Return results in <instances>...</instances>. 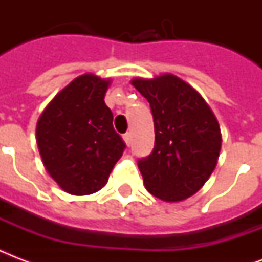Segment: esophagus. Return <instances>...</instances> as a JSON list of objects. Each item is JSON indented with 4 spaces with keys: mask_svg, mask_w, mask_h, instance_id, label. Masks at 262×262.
Returning a JSON list of instances; mask_svg holds the SVG:
<instances>
[{
    "mask_svg": "<svg viewBox=\"0 0 262 262\" xmlns=\"http://www.w3.org/2000/svg\"><path fill=\"white\" fill-rule=\"evenodd\" d=\"M123 140H125V143H126L127 147H130V144H132V133H125V135H123Z\"/></svg>",
    "mask_w": 262,
    "mask_h": 262,
    "instance_id": "1",
    "label": "esophagus"
}]
</instances>
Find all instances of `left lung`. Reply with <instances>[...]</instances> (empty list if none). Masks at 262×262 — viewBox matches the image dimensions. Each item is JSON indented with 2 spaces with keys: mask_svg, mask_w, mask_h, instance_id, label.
I'll return each mask as SVG.
<instances>
[{
  "mask_svg": "<svg viewBox=\"0 0 262 262\" xmlns=\"http://www.w3.org/2000/svg\"><path fill=\"white\" fill-rule=\"evenodd\" d=\"M132 84L151 106L155 147L139 159L147 190L177 203L204 186L215 170L222 147L220 126L211 107L194 88L170 73Z\"/></svg>",
  "mask_w": 262,
  "mask_h": 262,
  "instance_id": "left-lung-1",
  "label": "left lung"
}]
</instances>
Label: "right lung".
<instances>
[{
    "instance_id": "add662e5",
    "label": "right lung",
    "mask_w": 262,
    "mask_h": 262,
    "mask_svg": "<svg viewBox=\"0 0 262 262\" xmlns=\"http://www.w3.org/2000/svg\"><path fill=\"white\" fill-rule=\"evenodd\" d=\"M108 85L110 80L92 73L79 76L55 95L38 119L36 143L43 164L69 194L100 190L125 149L104 103Z\"/></svg>"
}]
</instances>
